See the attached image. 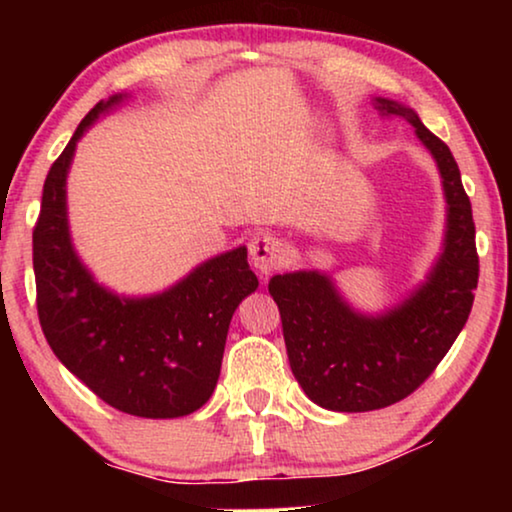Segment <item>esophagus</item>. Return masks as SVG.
Masks as SVG:
<instances>
[{
    "mask_svg": "<svg viewBox=\"0 0 512 512\" xmlns=\"http://www.w3.org/2000/svg\"><path fill=\"white\" fill-rule=\"evenodd\" d=\"M249 254L254 268L268 275L270 270H275L284 263V258L289 256V249L275 235H258L249 244Z\"/></svg>",
    "mask_w": 512,
    "mask_h": 512,
    "instance_id": "34e87169",
    "label": "esophagus"
}]
</instances>
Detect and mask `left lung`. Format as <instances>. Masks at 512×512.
Instances as JSON below:
<instances>
[{"mask_svg": "<svg viewBox=\"0 0 512 512\" xmlns=\"http://www.w3.org/2000/svg\"><path fill=\"white\" fill-rule=\"evenodd\" d=\"M382 116H403L443 177L447 230L443 254L426 282L394 310L368 317L349 307L331 277L317 270L275 275L268 291L282 317L293 375L310 401L326 410L368 412L410 396L457 340L478 289V251L471 200L443 139L415 111L375 97Z\"/></svg>", "mask_w": 512, "mask_h": 512, "instance_id": "left-lung-1", "label": "left lung"}]
</instances>
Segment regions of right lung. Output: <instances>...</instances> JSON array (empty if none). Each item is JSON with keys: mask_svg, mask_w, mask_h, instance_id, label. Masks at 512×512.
Listing matches in <instances>:
<instances>
[{"mask_svg": "<svg viewBox=\"0 0 512 512\" xmlns=\"http://www.w3.org/2000/svg\"><path fill=\"white\" fill-rule=\"evenodd\" d=\"M123 95L97 102L48 170L32 233L37 312L53 354L111 408L135 417L191 415L212 396L237 305L256 291L247 249L198 265L158 296L118 298L72 247L67 172L76 142Z\"/></svg>", "mask_w": 512, "mask_h": 512, "instance_id": "add662e5", "label": "right lung"}]
</instances>
